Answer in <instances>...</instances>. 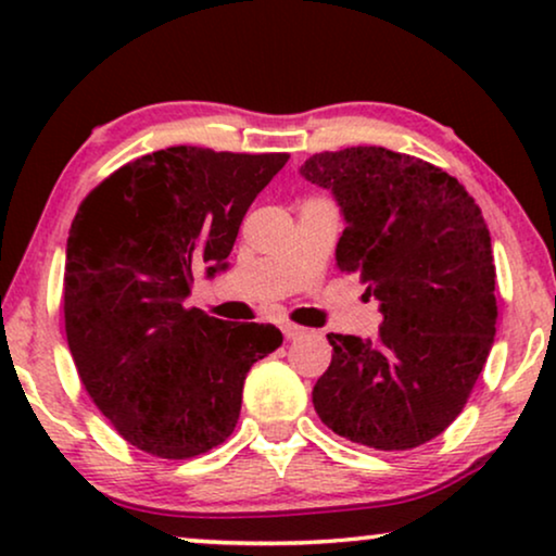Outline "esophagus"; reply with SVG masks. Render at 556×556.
Here are the masks:
<instances>
[{
  "mask_svg": "<svg viewBox=\"0 0 556 556\" xmlns=\"http://www.w3.org/2000/svg\"><path fill=\"white\" fill-rule=\"evenodd\" d=\"M303 333H306V329H301V326L283 324V337L286 339H299V337H303Z\"/></svg>",
  "mask_w": 556,
  "mask_h": 556,
  "instance_id": "obj_1",
  "label": "esophagus"
}]
</instances>
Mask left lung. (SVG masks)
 <instances>
[{
  "mask_svg": "<svg viewBox=\"0 0 556 556\" xmlns=\"http://www.w3.org/2000/svg\"><path fill=\"white\" fill-rule=\"evenodd\" d=\"M301 177L344 217L337 265L379 301L377 339L329 333L314 407L337 435L409 451L460 415L496 337V265L481 210L458 179L382 147L324 151Z\"/></svg>",
  "mask_w": 556,
  "mask_h": 556,
  "instance_id": "1",
  "label": "left lung"
}]
</instances>
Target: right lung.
I'll return each instance as SVG.
<instances>
[{
  "mask_svg": "<svg viewBox=\"0 0 556 556\" xmlns=\"http://www.w3.org/2000/svg\"><path fill=\"white\" fill-rule=\"evenodd\" d=\"M288 154L169 147L101 181L65 248V333L98 409L159 458H192L238 425L250 367L283 344L270 324L187 308L215 278L257 194Z\"/></svg>",
  "mask_w": 556,
  "mask_h": 556,
  "instance_id": "obj_1",
  "label": "right lung"
}]
</instances>
